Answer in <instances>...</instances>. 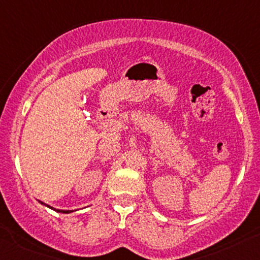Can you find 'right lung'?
<instances>
[{
    "mask_svg": "<svg viewBox=\"0 0 260 260\" xmlns=\"http://www.w3.org/2000/svg\"><path fill=\"white\" fill-rule=\"evenodd\" d=\"M41 204H43V202H41ZM43 205H45V204H43ZM45 206H48V205H45ZM48 207H50V206H48ZM50 209H53V207H50ZM54 210V209H53ZM56 212H62V213H70V212H73V211H64V210H55Z\"/></svg>",
    "mask_w": 260,
    "mask_h": 260,
    "instance_id": "right-lung-1",
    "label": "right lung"
}]
</instances>
